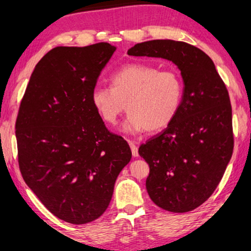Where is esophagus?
<instances>
[{
	"label": "esophagus",
	"mask_w": 251,
	"mask_h": 251,
	"mask_svg": "<svg viewBox=\"0 0 251 251\" xmlns=\"http://www.w3.org/2000/svg\"><path fill=\"white\" fill-rule=\"evenodd\" d=\"M129 145H130V148H131L133 157H138V147L136 143H134V141H129Z\"/></svg>",
	"instance_id": "esophagus-1"
}]
</instances>
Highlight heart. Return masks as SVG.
Masks as SVG:
<instances>
[{
  "label": "heart",
  "mask_w": 251,
  "mask_h": 251,
  "mask_svg": "<svg viewBox=\"0 0 251 251\" xmlns=\"http://www.w3.org/2000/svg\"><path fill=\"white\" fill-rule=\"evenodd\" d=\"M110 87H96L92 103L107 125H115L125 110L128 118L122 131L137 134L159 131L168 126L180 110L183 82L174 70H159L143 63L125 65L111 75Z\"/></svg>",
  "instance_id": "heart-1"
}]
</instances>
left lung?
Here are the masks:
<instances>
[{
  "mask_svg": "<svg viewBox=\"0 0 251 251\" xmlns=\"http://www.w3.org/2000/svg\"><path fill=\"white\" fill-rule=\"evenodd\" d=\"M128 54L169 60L181 71L179 112L138 151L150 165L146 189L151 201L169 212H190L212 196L233 152L227 89L212 59L184 42L148 41Z\"/></svg>",
  "mask_w": 251,
  "mask_h": 251,
  "instance_id": "1",
  "label": "left lung"
}]
</instances>
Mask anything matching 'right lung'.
Returning a JSON list of instances; mask_svg holds the SVG:
<instances>
[{
  "mask_svg": "<svg viewBox=\"0 0 251 251\" xmlns=\"http://www.w3.org/2000/svg\"><path fill=\"white\" fill-rule=\"evenodd\" d=\"M108 43L50 50L36 64L16 122L18 161L27 186L53 215L93 222L106 210L114 183L131 159L92 103Z\"/></svg>",
  "mask_w": 251,
  "mask_h": 251,
  "instance_id": "add662e5",
  "label": "right lung"
}]
</instances>
